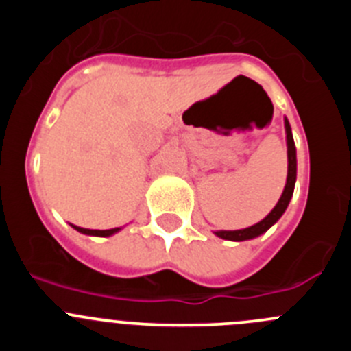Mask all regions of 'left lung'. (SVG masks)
Masks as SVG:
<instances>
[{
    "label": "left lung",
    "instance_id": "1",
    "mask_svg": "<svg viewBox=\"0 0 351 351\" xmlns=\"http://www.w3.org/2000/svg\"><path fill=\"white\" fill-rule=\"evenodd\" d=\"M285 133H287V154H288V173H287V184H285V190L281 193L280 200L274 206V209L262 219V221L255 223V225L247 226V228H241V230H216L214 234L218 237L225 239V241H235V243H241V241H250V239H255L258 235L265 234V232L274 225L278 219L283 216V213L287 210L288 204L291 200V195H293V188H295L297 181V151H295V142H293V135H291V128L288 119L285 117Z\"/></svg>",
    "mask_w": 351,
    "mask_h": 351
}]
</instances>
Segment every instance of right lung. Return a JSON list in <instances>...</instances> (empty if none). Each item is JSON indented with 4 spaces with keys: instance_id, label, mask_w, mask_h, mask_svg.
Masks as SVG:
<instances>
[{
    "instance_id": "1",
    "label": "right lung",
    "mask_w": 351,
    "mask_h": 351,
    "mask_svg": "<svg viewBox=\"0 0 351 351\" xmlns=\"http://www.w3.org/2000/svg\"><path fill=\"white\" fill-rule=\"evenodd\" d=\"M71 226H73L77 232H80V234L95 235V237H110V235L117 234V232L121 230V226H117V228H110V230H91V228H82V226H75V225H71Z\"/></svg>"
}]
</instances>
